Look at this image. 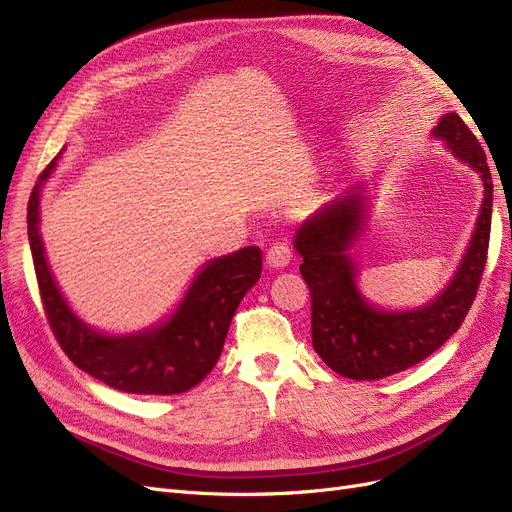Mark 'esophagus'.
Masks as SVG:
<instances>
[{"mask_svg":"<svg viewBox=\"0 0 512 512\" xmlns=\"http://www.w3.org/2000/svg\"><path fill=\"white\" fill-rule=\"evenodd\" d=\"M292 260V252L286 241H275L267 250V262L273 269H284Z\"/></svg>","mask_w":512,"mask_h":512,"instance_id":"34e87169","label":"esophagus"}]
</instances>
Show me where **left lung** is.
<instances>
[{
    "label": "left lung",
    "instance_id": "1",
    "mask_svg": "<svg viewBox=\"0 0 512 512\" xmlns=\"http://www.w3.org/2000/svg\"><path fill=\"white\" fill-rule=\"evenodd\" d=\"M433 134L461 162L480 173L485 188L468 254L440 297L414 312H380L354 284V260L346 254L363 220V188L356 185L312 220L294 245L303 256L301 275L312 297V344L320 359L350 380H380L421 363L455 335L476 299L487 265L493 183L478 138L457 113H446Z\"/></svg>",
    "mask_w": 512,
    "mask_h": 512
}]
</instances>
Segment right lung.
I'll list each match as a JSON object with an SVG mask.
<instances>
[{
	"mask_svg": "<svg viewBox=\"0 0 512 512\" xmlns=\"http://www.w3.org/2000/svg\"><path fill=\"white\" fill-rule=\"evenodd\" d=\"M57 158L46 166L27 205V235L46 320L68 359L89 376L123 393L177 395L203 382L218 363L224 339L245 292L262 271L260 247L215 258L198 273L183 303L166 324L128 337H106L76 318L53 282L38 232L40 185Z\"/></svg>",
	"mask_w": 512,
	"mask_h": 512,
	"instance_id": "add662e5",
	"label": "right lung"
}]
</instances>
